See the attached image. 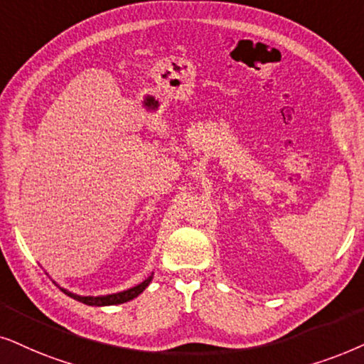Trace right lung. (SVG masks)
Wrapping results in <instances>:
<instances>
[{
  "label": "right lung",
  "mask_w": 364,
  "mask_h": 364,
  "mask_svg": "<svg viewBox=\"0 0 364 364\" xmlns=\"http://www.w3.org/2000/svg\"><path fill=\"white\" fill-rule=\"evenodd\" d=\"M151 280H153V275L146 279L144 282H141L139 285H136V287L127 289V291L117 292V294H109V296H99V297L77 296V294L68 292V291H65V289H62V292H65L67 296H70L72 299H75V301L84 302V304H87V306H116V304H122V302H127V301H131V299H134V297L139 296V294L144 291L146 287H148Z\"/></svg>",
  "instance_id": "add662e5"
}]
</instances>
